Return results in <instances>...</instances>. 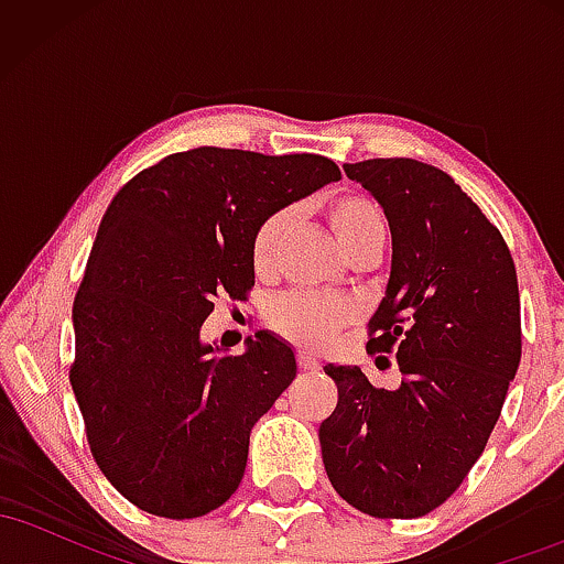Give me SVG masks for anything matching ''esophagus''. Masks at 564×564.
Listing matches in <instances>:
<instances>
[{"instance_id": "esophagus-1", "label": "esophagus", "mask_w": 564, "mask_h": 564, "mask_svg": "<svg viewBox=\"0 0 564 564\" xmlns=\"http://www.w3.org/2000/svg\"><path fill=\"white\" fill-rule=\"evenodd\" d=\"M296 366H300L302 371H307V373L321 371L318 358H315V355H310V352H300V355H296Z\"/></svg>"}]
</instances>
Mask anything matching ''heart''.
<instances>
[{
    "instance_id": "heart-1",
    "label": "heart",
    "mask_w": 564,
    "mask_h": 564,
    "mask_svg": "<svg viewBox=\"0 0 564 564\" xmlns=\"http://www.w3.org/2000/svg\"><path fill=\"white\" fill-rule=\"evenodd\" d=\"M326 219L332 225L336 241L347 254H352L368 238L387 232L384 215L364 193H339L326 204ZM289 212L278 209L254 228L251 236V268L257 275H268L275 264L278 246L289 230ZM352 318V307L345 300L321 294H286L275 300L268 310V323L283 339L300 347L321 349L334 339L339 328Z\"/></svg>"
}]
</instances>
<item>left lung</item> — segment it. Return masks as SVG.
<instances>
[{
	"label": "left lung",
	"mask_w": 564,
	"mask_h": 564,
	"mask_svg": "<svg viewBox=\"0 0 564 564\" xmlns=\"http://www.w3.org/2000/svg\"><path fill=\"white\" fill-rule=\"evenodd\" d=\"M392 230L387 294L368 321V355L400 368L379 390L360 366L323 371L336 408L321 424L334 490L379 520L430 514L456 494L488 445L522 355L511 251L451 174L416 159L345 164Z\"/></svg>",
	"instance_id": "left-lung-1"
}]
</instances>
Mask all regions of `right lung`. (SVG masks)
<instances>
[{
	"mask_svg": "<svg viewBox=\"0 0 564 564\" xmlns=\"http://www.w3.org/2000/svg\"><path fill=\"white\" fill-rule=\"evenodd\" d=\"M339 177L315 153L204 145L113 196L74 300L68 379L97 467L138 509L193 520L238 490L251 426L296 360L268 332L243 355L212 358L200 323L219 296H249L257 225Z\"/></svg>",
	"mask_w": 564,
	"mask_h": 564,
	"instance_id": "obj_1",
	"label": "right lung"
}]
</instances>
